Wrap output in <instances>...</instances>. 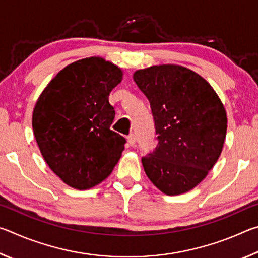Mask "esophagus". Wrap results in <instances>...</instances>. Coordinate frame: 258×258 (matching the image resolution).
Masks as SVG:
<instances>
[{
    "instance_id": "1",
    "label": "esophagus",
    "mask_w": 258,
    "mask_h": 258,
    "mask_svg": "<svg viewBox=\"0 0 258 258\" xmlns=\"http://www.w3.org/2000/svg\"><path fill=\"white\" fill-rule=\"evenodd\" d=\"M127 142H128L130 146L135 145V142H137V138H135V135L133 133H131L127 137Z\"/></svg>"
}]
</instances>
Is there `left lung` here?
Listing matches in <instances>:
<instances>
[{
	"label": "left lung",
	"instance_id": "8db88e82",
	"mask_svg": "<svg viewBox=\"0 0 258 258\" xmlns=\"http://www.w3.org/2000/svg\"><path fill=\"white\" fill-rule=\"evenodd\" d=\"M133 80L149 100L158 141L141 159L147 176L168 196L190 191L223 149L228 127L223 104L207 81L182 66L141 69Z\"/></svg>",
	"mask_w": 258,
	"mask_h": 258
}]
</instances>
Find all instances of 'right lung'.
<instances>
[{
  "instance_id": "1",
  "label": "right lung",
  "mask_w": 258,
  "mask_h": 258,
  "mask_svg": "<svg viewBox=\"0 0 258 258\" xmlns=\"http://www.w3.org/2000/svg\"><path fill=\"white\" fill-rule=\"evenodd\" d=\"M123 73L99 56L78 60L56 74L33 111V130L43 158L69 186L86 190L112 172L126 140L110 130L111 90Z\"/></svg>"
}]
</instances>
